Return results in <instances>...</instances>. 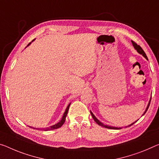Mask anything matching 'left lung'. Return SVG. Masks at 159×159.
<instances>
[{"label":"left lung","mask_w":159,"mask_h":159,"mask_svg":"<svg viewBox=\"0 0 159 159\" xmlns=\"http://www.w3.org/2000/svg\"><path fill=\"white\" fill-rule=\"evenodd\" d=\"M131 43H132V45H133V46H134V49H135V50L137 51V52L139 53V54H141V55H142L143 57H144L146 60H148V57H147V56H146V53L144 52V51L143 50V49L141 48L140 46H139V45H137V44H136V43H134V41H131ZM151 99H150V100H149V102H148V105H147V107H146V110H145V111L143 112V114H142V116H143L145 114V113L146 112V111H147V109H148V107H149V104H150V102H151ZM90 113H91V115H92V118L94 119V120L95 121V122H96V123L98 124V125H99V126H102V127H105V128H107V129H121V127H114V126H108V125H104V124L102 123V122H101V121H99V120L97 118L96 116H95L94 115V114L92 113V112L90 111ZM138 121V120H137ZM137 121H134V122H133L132 124H129V126H126V127H128V126H131V125H133V124L135 123V122H136Z\"/></svg>","instance_id":"1"}]
</instances>
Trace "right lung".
<instances>
[{
	"label": "right lung",
	"mask_w": 159,
	"mask_h": 159,
	"mask_svg": "<svg viewBox=\"0 0 159 159\" xmlns=\"http://www.w3.org/2000/svg\"><path fill=\"white\" fill-rule=\"evenodd\" d=\"M34 40H33V41H32V42H33ZM30 44H31V43H29L28 45H27V47H28V46L30 45ZM27 47H26V48H27ZM70 104H71V103H70L69 104H68V106L67 107V108H66L65 111V112H64V114H63V116H62V119H61V120H60L59 122H57V124H54V125H52V126H49V127H47V128H41V129H40V128H35V127H33V126H29V127L32 128V129H43V130H45V131L53 130V129H58V128L61 127V126H62L63 125V124L65 123V119H66V116H67V114L68 110H69V108H70Z\"/></svg>",
	"instance_id": "obj_1"
}]
</instances>
